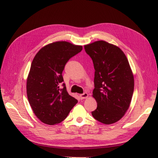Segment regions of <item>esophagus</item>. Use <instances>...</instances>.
Segmentation results:
<instances>
[{
  "label": "esophagus",
  "instance_id": "1",
  "mask_svg": "<svg viewBox=\"0 0 158 158\" xmlns=\"http://www.w3.org/2000/svg\"><path fill=\"white\" fill-rule=\"evenodd\" d=\"M88 96H89V94H88L87 93H83V94L80 95V97L81 99H86L88 98Z\"/></svg>",
  "mask_w": 158,
  "mask_h": 158
}]
</instances>
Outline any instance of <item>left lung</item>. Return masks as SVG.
I'll return each mask as SVG.
<instances>
[{
    "label": "left lung",
    "instance_id": "1",
    "mask_svg": "<svg viewBox=\"0 0 158 158\" xmlns=\"http://www.w3.org/2000/svg\"><path fill=\"white\" fill-rule=\"evenodd\" d=\"M95 69L92 96L97 108L94 118L105 124L116 123L129 109L134 91V77L120 48L103 40L84 46Z\"/></svg>",
    "mask_w": 158,
    "mask_h": 158
}]
</instances>
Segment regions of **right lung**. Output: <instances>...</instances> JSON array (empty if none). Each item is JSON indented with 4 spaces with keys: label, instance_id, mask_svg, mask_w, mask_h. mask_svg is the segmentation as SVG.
I'll return each mask as SVG.
<instances>
[{
    "label": "right lung",
    "instance_id": "add662e5",
    "mask_svg": "<svg viewBox=\"0 0 158 158\" xmlns=\"http://www.w3.org/2000/svg\"><path fill=\"white\" fill-rule=\"evenodd\" d=\"M82 49V46L68 42H55L42 48L33 59L27 96L33 112L42 123L49 125L61 123L77 103L62 83V73L68 60Z\"/></svg>",
    "mask_w": 158,
    "mask_h": 158
}]
</instances>
